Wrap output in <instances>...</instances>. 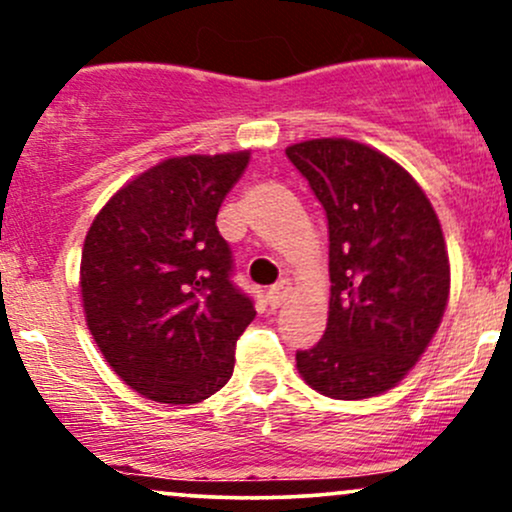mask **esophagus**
<instances>
[{
	"mask_svg": "<svg viewBox=\"0 0 512 512\" xmlns=\"http://www.w3.org/2000/svg\"><path fill=\"white\" fill-rule=\"evenodd\" d=\"M286 296H289V286H286V284H276V286H272V289L267 291V303H269V308H279V305L286 301Z\"/></svg>",
	"mask_w": 512,
	"mask_h": 512,
	"instance_id": "obj_1",
	"label": "esophagus"
}]
</instances>
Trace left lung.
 <instances>
[{
  "mask_svg": "<svg viewBox=\"0 0 512 512\" xmlns=\"http://www.w3.org/2000/svg\"><path fill=\"white\" fill-rule=\"evenodd\" d=\"M330 228V315L301 378L332 399L395 387L431 344L450 296L443 228L419 182L368 144L308 139L286 149Z\"/></svg>",
  "mask_w": 512,
  "mask_h": 512,
  "instance_id": "1",
  "label": "left lung"
}]
</instances>
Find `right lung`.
I'll return each instance as SVG.
<instances>
[{"label": "right lung", "mask_w": 512, "mask_h": 512, "mask_svg": "<svg viewBox=\"0 0 512 512\" xmlns=\"http://www.w3.org/2000/svg\"><path fill=\"white\" fill-rule=\"evenodd\" d=\"M250 151L156 163L98 211L81 252L86 325L125 383L161 404H197L233 375L236 342L255 317L231 284L216 228Z\"/></svg>", "instance_id": "obj_1"}]
</instances>
